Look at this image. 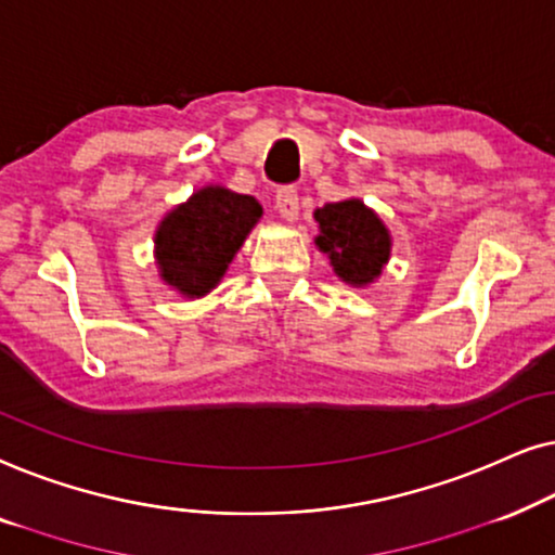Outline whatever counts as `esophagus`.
I'll return each mask as SVG.
<instances>
[{"mask_svg":"<svg viewBox=\"0 0 555 555\" xmlns=\"http://www.w3.org/2000/svg\"><path fill=\"white\" fill-rule=\"evenodd\" d=\"M276 210L284 221H296L299 218V193L294 189H281L276 193Z\"/></svg>","mask_w":555,"mask_h":555,"instance_id":"esophagus-1","label":"esophagus"}]
</instances>
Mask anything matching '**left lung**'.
<instances>
[{"mask_svg":"<svg viewBox=\"0 0 555 555\" xmlns=\"http://www.w3.org/2000/svg\"><path fill=\"white\" fill-rule=\"evenodd\" d=\"M319 223L317 246L330 256L334 274L352 286H366L382 274L389 261L387 225L359 198H347L314 210Z\"/></svg>","mask_w":555,"mask_h":555,"instance_id":"obj_1","label":"left lung"}]
</instances>
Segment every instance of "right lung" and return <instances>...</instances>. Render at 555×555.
<instances>
[{
    "instance_id": "right-lung-1",
    "label": "right lung",
    "mask_w": 555,
    "mask_h": 555,
    "mask_svg": "<svg viewBox=\"0 0 555 555\" xmlns=\"http://www.w3.org/2000/svg\"><path fill=\"white\" fill-rule=\"evenodd\" d=\"M263 214L259 201L223 185H206L176 206L155 231L160 279L189 299L206 296Z\"/></svg>"
}]
</instances>
